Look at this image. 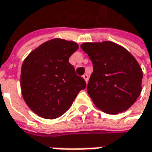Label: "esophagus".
<instances>
[{
    "instance_id": "obj_1",
    "label": "esophagus",
    "mask_w": 152,
    "mask_h": 152,
    "mask_svg": "<svg viewBox=\"0 0 152 152\" xmlns=\"http://www.w3.org/2000/svg\"><path fill=\"white\" fill-rule=\"evenodd\" d=\"M83 79L86 81V83H88V81H89V75H88V74H84V75L83 76Z\"/></svg>"
}]
</instances>
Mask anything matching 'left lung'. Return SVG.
Instances as JSON below:
<instances>
[{"mask_svg": "<svg viewBox=\"0 0 152 152\" xmlns=\"http://www.w3.org/2000/svg\"><path fill=\"white\" fill-rule=\"evenodd\" d=\"M93 64L87 86L95 105L108 114L125 111L141 93L143 72L126 49L111 42L81 45Z\"/></svg>", "mask_w": 152, "mask_h": 152, "instance_id": "obj_1", "label": "left lung"}]
</instances>
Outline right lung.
<instances>
[{
  "label": "right lung",
  "instance_id": "right-lung-1",
  "mask_svg": "<svg viewBox=\"0 0 152 152\" xmlns=\"http://www.w3.org/2000/svg\"><path fill=\"white\" fill-rule=\"evenodd\" d=\"M77 43L53 39L40 45L21 66V89L27 105L38 116L54 119L63 115L73 104L86 82L77 76L70 56Z\"/></svg>",
  "mask_w": 152,
  "mask_h": 152
}]
</instances>
